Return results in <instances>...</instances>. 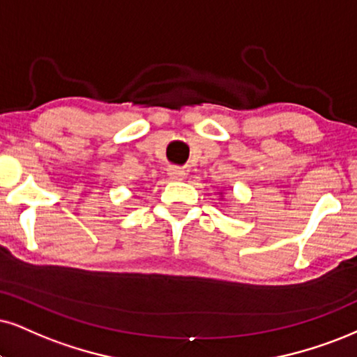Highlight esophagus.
Instances as JSON below:
<instances>
[{
    "instance_id": "obj_1",
    "label": "esophagus",
    "mask_w": 357,
    "mask_h": 357,
    "mask_svg": "<svg viewBox=\"0 0 357 357\" xmlns=\"http://www.w3.org/2000/svg\"><path fill=\"white\" fill-rule=\"evenodd\" d=\"M169 177L172 180H183V177H185V170H182L180 167H169Z\"/></svg>"
}]
</instances>
